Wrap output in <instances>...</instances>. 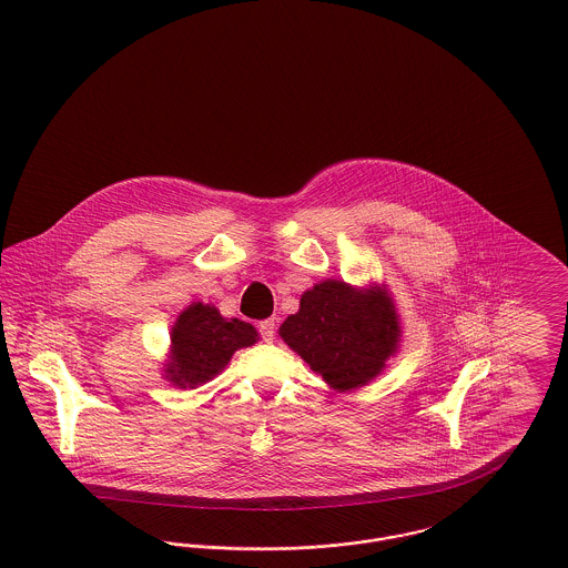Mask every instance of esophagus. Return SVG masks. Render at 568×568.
<instances>
[{
	"mask_svg": "<svg viewBox=\"0 0 568 568\" xmlns=\"http://www.w3.org/2000/svg\"><path fill=\"white\" fill-rule=\"evenodd\" d=\"M257 329H260L264 341H273V336H275V322L273 320H264V322L257 324Z\"/></svg>",
	"mask_w": 568,
	"mask_h": 568,
	"instance_id": "esophagus-1",
	"label": "esophagus"
}]
</instances>
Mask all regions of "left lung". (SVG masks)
Segmentation results:
<instances>
[{"mask_svg": "<svg viewBox=\"0 0 568 568\" xmlns=\"http://www.w3.org/2000/svg\"><path fill=\"white\" fill-rule=\"evenodd\" d=\"M280 336L332 389L352 392L376 378L398 352L400 322L385 288L325 280L302 295Z\"/></svg>", "mask_w": 568, "mask_h": 568, "instance_id": "1", "label": "left lung"}]
</instances>
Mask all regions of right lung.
<instances>
[{"mask_svg":"<svg viewBox=\"0 0 568 568\" xmlns=\"http://www.w3.org/2000/svg\"><path fill=\"white\" fill-rule=\"evenodd\" d=\"M165 378L179 389H194L212 381L236 349L257 341V329L241 320H225L210 306L190 304L172 325Z\"/></svg>","mask_w":568,"mask_h":568,"instance_id":"1","label":"right lung"}]
</instances>
